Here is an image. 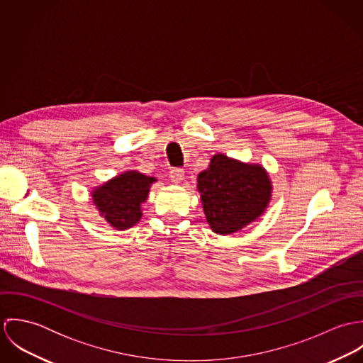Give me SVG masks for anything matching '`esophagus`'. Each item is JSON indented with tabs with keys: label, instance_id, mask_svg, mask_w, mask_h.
Masks as SVG:
<instances>
[{
	"label": "esophagus",
	"instance_id": "obj_1",
	"mask_svg": "<svg viewBox=\"0 0 363 363\" xmlns=\"http://www.w3.org/2000/svg\"><path fill=\"white\" fill-rule=\"evenodd\" d=\"M184 176H186V173H184L183 169H173V170L170 172V180H172L173 183H176V184L182 183V182L184 180Z\"/></svg>",
	"mask_w": 363,
	"mask_h": 363
}]
</instances>
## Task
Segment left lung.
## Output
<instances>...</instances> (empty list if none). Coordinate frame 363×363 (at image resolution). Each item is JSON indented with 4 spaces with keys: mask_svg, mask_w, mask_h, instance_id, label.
<instances>
[{
    "mask_svg": "<svg viewBox=\"0 0 363 363\" xmlns=\"http://www.w3.org/2000/svg\"><path fill=\"white\" fill-rule=\"evenodd\" d=\"M272 182L261 163L215 154L197 177V191L213 233L233 235L256 222L272 199Z\"/></svg>",
    "mask_w": 363,
    "mask_h": 363,
    "instance_id": "obj_1",
    "label": "left lung"
}]
</instances>
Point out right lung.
Returning a JSON list of instances; mask_svg holds the SVG:
<instances>
[{
    "mask_svg": "<svg viewBox=\"0 0 363 363\" xmlns=\"http://www.w3.org/2000/svg\"><path fill=\"white\" fill-rule=\"evenodd\" d=\"M155 177L138 170H125L91 191L92 203L99 215L116 230H127L143 218V204L147 203Z\"/></svg>",
    "mask_w": 363,
    "mask_h": 363,
    "instance_id": "right-lung-1",
    "label": "right lung"
}]
</instances>
